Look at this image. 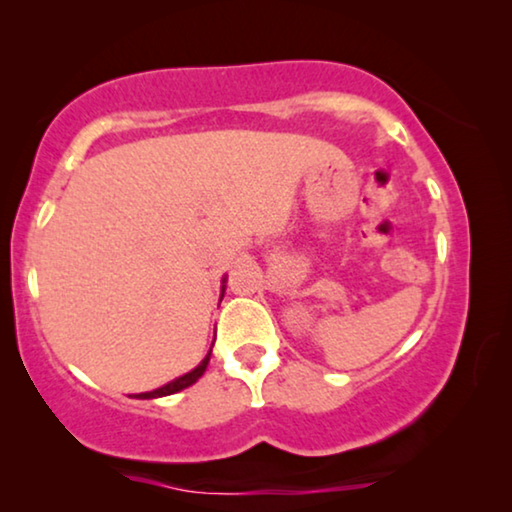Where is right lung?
Masks as SVG:
<instances>
[{
    "instance_id": "1",
    "label": "right lung",
    "mask_w": 512,
    "mask_h": 512,
    "mask_svg": "<svg viewBox=\"0 0 512 512\" xmlns=\"http://www.w3.org/2000/svg\"><path fill=\"white\" fill-rule=\"evenodd\" d=\"M209 356H212V352H209L205 359H202V363L195 370H191V373H186L184 377H177V380H172L170 384H165V387H160L156 391H146V394H139L135 398H160V396H170V394H177V391L191 387V384H195L202 377V373L207 370V363H209Z\"/></svg>"
}]
</instances>
